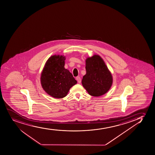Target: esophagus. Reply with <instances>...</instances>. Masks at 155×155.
<instances>
[{"mask_svg":"<svg viewBox=\"0 0 155 155\" xmlns=\"http://www.w3.org/2000/svg\"><path fill=\"white\" fill-rule=\"evenodd\" d=\"M76 80H77V81H78V82L79 83H81V78H80V77H77Z\"/></svg>","mask_w":155,"mask_h":155,"instance_id":"34e87169","label":"esophagus"}]
</instances>
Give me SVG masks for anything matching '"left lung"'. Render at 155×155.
<instances>
[{"instance_id":"obj_1","label":"left lung","mask_w":155,"mask_h":155,"mask_svg":"<svg viewBox=\"0 0 155 155\" xmlns=\"http://www.w3.org/2000/svg\"><path fill=\"white\" fill-rule=\"evenodd\" d=\"M87 74L82 84L91 96L98 97L108 92L113 83L112 74L101 57L95 55L86 59Z\"/></svg>"}]
</instances>
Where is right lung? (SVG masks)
Here are the masks:
<instances>
[{
	"label": "right lung",
	"instance_id": "right-lung-1",
	"mask_svg": "<svg viewBox=\"0 0 155 155\" xmlns=\"http://www.w3.org/2000/svg\"><path fill=\"white\" fill-rule=\"evenodd\" d=\"M65 57L54 55L47 60L41 75V84L47 93L56 98L66 96L77 83L72 73L64 68Z\"/></svg>",
	"mask_w": 155,
	"mask_h": 155
}]
</instances>
